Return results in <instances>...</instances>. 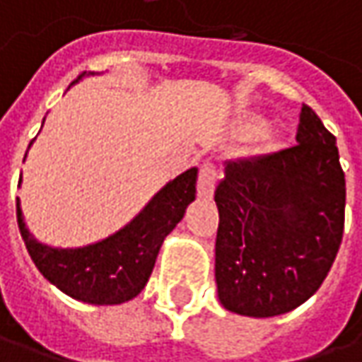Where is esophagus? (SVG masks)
I'll list each match as a JSON object with an SVG mask.
<instances>
[{
    "label": "esophagus",
    "mask_w": 362,
    "mask_h": 362,
    "mask_svg": "<svg viewBox=\"0 0 362 362\" xmlns=\"http://www.w3.org/2000/svg\"><path fill=\"white\" fill-rule=\"evenodd\" d=\"M217 183V167L214 163H203L199 169V179H197V193L203 199L214 197V189Z\"/></svg>",
    "instance_id": "esophagus-1"
}]
</instances>
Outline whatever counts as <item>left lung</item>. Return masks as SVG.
<instances>
[{
    "label": "left lung",
    "instance_id": "1",
    "mask_svg": "<svg viewBox=\"0 0 362 362\" xmlns=\"http://www.w3.org/2000/svg\"><path fill=\"white\" fill-rule=\"evenodd\" d=\"M296 145L230 160L216 189V282L230 313H290L325 282L344 231L337 139L308 105Z\"/></svg>",
    "mask_w": 362,
    "mask_h": 362
}]
</instances>
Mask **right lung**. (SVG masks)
I'll return each instance as SVG.
<instances>
[{
  "label": "right lung",
  "mask_w": 362,
  "mask_h": 362,
  "mask_svg": "<svg viewBox=\"0 0 362 362\" xmlns=\"http://www.w3.org/2000/svg\"><path fill=\"white\" fill-rule=\"evenodd\" d=\"M195 181L197 169L193 167L160 189L127 228L76 250H58L35 242L25 230L20 199H16L20 233L35 268L64 294L98 306L120 304L134 298L148 282L160 243L195 199Z\"/></svg>",
  "instance_id": "right-lung-1"
}]
</instances>
